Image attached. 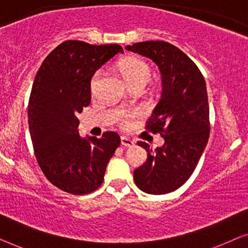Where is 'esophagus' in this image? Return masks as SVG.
<instances>
[{
  "instance_id": "obj_1",
  "label": "esophagus",
  "mask_w": 248,
  "mask_h": 248,
  "mask_svg": "<svg viewBox=\"0 0 248 248\" xmlns=\"http://www.w3.org/2000/svg\"><path fill=\"white\" fill-rule=\"evenodd\" d=\"M121 144L124 145V147H133L134 142L132 141L131 139L125 138V137H122V138H121Z\"/></svg>"
}]
</instances>
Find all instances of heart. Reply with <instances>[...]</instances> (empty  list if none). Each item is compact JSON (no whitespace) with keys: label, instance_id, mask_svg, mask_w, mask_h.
<instances>
[{"label":"heart","instance_id":"1","mask_svg":"<svg viewBox=\"0 0 248 248\" xmlns=\"http://www.w3.org/2000/svg\"><path fill=\"white\" fill-rule=\"evenodd\" d=\"M118 70L125 81L131 88L137 86H145L151 78V69L147 62L139 57L128 56L122 60L118 64ZM100 72H96L91 79V90H94L96 84L99 79ZM138 115L137 111H130V113H123L121 116V125L124 127L130 126L131 118Z\"/></svg>","mask_w":248,"mask_h":248}]
</instances>
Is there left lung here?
Wrapping results in <instances>:
<instances>
[{
  "mask_svg": "<svg viewBox=\"0 0 248 248\" xmlns=\"http://www.w3.org/2000/svg\"><path fill=\"white\" fill-rule=\"evenodd\" d=\"M125 49L152 60L161 73L162 91L147 128L165 143L134 170V182L149 194H166L184 184L194 171L209 140V103L205 80L195 63L177 47L161 40L128 45Z\"/></svg>",
  "mask_w": 248,
  "mask_h": 248,
  "instance_id": "left-lung-1",
  "label": "left lung"
}]
</instances>
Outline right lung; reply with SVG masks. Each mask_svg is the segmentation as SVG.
<instances>
[{
	"instance_id": "right-lung-1",
	"label": "right lung",
	"mask_w": 248,
	"mask_h": 248,
	"mask_svg": "<svg viewBox=\"0 0 248 248\" xmlns=\"http://www.w3.org/2000/svg\"><path fill=\"white\" fill-rule=\"evenodd\" d=\"M123 48L66 40L48 54L33 81L28 105L30 137L39 167L56 187L82 195L99 187L120 135L81 138L79 118L91 100V79Z\"/></svg>"
}]
</instances>
